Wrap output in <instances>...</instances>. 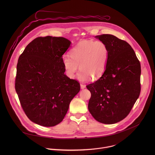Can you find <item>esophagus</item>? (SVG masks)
I'll use <instances>...</instances> for the list:
<instances>
[{
	"label": "esophagus",
	"mask_w": 155,
	"mask_h": 155,
	"mask_svg": "<svg viewBox=\"0 0 155 155\" xmlns=\"http://www.w3.org/2000/svg\"><path fill=\"white\" fill-rule=\"evenodd\" d=\"M80 87H81V89H84V88L86 87V85L83 84H80Z\"/></svg>",
	"instance_id": "1"
}]
</instances>
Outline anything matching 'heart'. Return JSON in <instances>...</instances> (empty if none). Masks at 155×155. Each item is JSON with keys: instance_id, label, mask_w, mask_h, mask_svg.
I'll list each match as a JSON object with an SVG mask.
<instances>
[{"instance_id": "b5f03b06", "label": "heart", "mask_w": 155, "mask_h": 155, "mask_svg": "<svg viewBox=\"0 0 155 155\" xmlns=\"http://www.w3.org/2000/svg\"><path fill=\"white\" fill-rule=\"evenodd\" d=\"M70 57L64 56L62 63L66 74L72 78L78 69V78L86 81L96 80L105 71L108 57L107 45L101 41H80L70 51Z\"/></svg>"}]
</instances>
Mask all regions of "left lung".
<instances>
[{
	"label": "left lung",
	"mask_w": 155,
	"mask_h": 155,
	"mask_svg": "<svg viewBox=\"0 0 155 155\" xmlns=\"http://www.w3.org/2000/svg\"><path fill=\"white\" fill-rule=\"evenodd\" d=\"M95 37L107 45L108 57L102 77L86 86L91 94L88 110L97 121L115 124L127 116L140 95V64L126 41L111 34Z\"/></svg>",
	"instance_id": "1"
}]
</instances>
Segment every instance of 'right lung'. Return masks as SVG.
I'll return each mask as SVG.
<instances>
[{"mask_svg":"<svg viewBox=\"0 0 155 155\" xmlns=\"http://www.w3.org/2000/svg\"><path fill=\"white\" fill-rule=\"evenodd\" d=\"M71 41L64 37H38L18 61L15 90L28 118L38 125H57L80 90L79 83L64 74L62 55Z\"/></svg>","mask_w":155,"mask_h":155,"instance_id":"1","label":"right lung"}]
</instances>
